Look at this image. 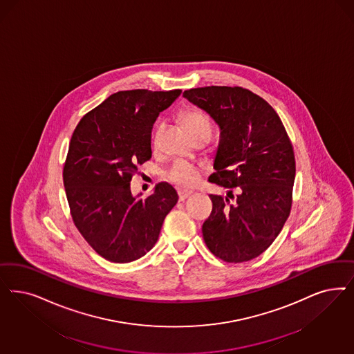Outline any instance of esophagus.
I'll list each match as a JSON object with an SVG mask.
<instances>
[{"label":"esophagus","mask_w":354,"mask_h":354,"mask_svg":"<svg viewBox=\"0 0 354 354\" xmlns=\"http://www.w3.org/2000/svg\"><path fill=\"white\" fill-rule=\"evenodd\" d=\"M178 195H179V201H184L188 196L192 195L191 191H178Z\"/></svg>","instance_id":"esophagus-1"}]
</instances>
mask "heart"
Listing matches in <instances>:
<instances>
[{
	"label": "heart",
	"instance_id": "obj_1",
	"mask_svg": "<svg viewBox=\"0 0 354 354\" xmlns=\"http://www.w3.org/2000/svg\"><path fill=\"white\" fill-rule=\"evenodd\" d=\"M182 120H183L185 127L188 131L195 137V140L200 138H207V141L210 140L213 134V122L210 118L207 116L205 112L196 110V109H188L182 112ZM160 124L157 125L154 133H153V147H157L158 144V136L160 132ZM201 175V170L187 162V160H175L169 170L166 171V178L170 180L171 183L180 187V188H192L197 183L198 178Z\"/></svg>",
	"mask_w": 354,
	"mask_h": 354
}]
</instances>
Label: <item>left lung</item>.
I'll return each mask as SVG.
<instances>
[{
    "label": "left lung",
    "instance_id": "left-lung-1",
    "mask_svg": "<svg viewBox=\"0 0 354 354\" xmlns=\"http://www.w3.org/2000/svg\"><path fill=\"white\" fill-rule=\"evenodd\" d=\"M183 95L221 128L216 172L207 180L229 194L210 195L212 213L203 225L205 244L226 263L255 259L273 243L290 214L292 141L277 112L247 88L205 86L185 90Z\"/></svg>",
    "mask_w": 354,
    "mask_h": 354
}]
</instances>
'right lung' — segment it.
Segmentation results:
<instances>
[{"mask_svg": "<svg viewBox=\"0 0 354 354\" xmlns=\"http://www.w3.org/2000/svg\"><path fill=\"white\" fill-rule=\"evenodd\" d=\"M180 90L118 91L88 111L74 129L62 179L74 225L93 250L113 263L144 257L178 203L169 183L147 198L132 196L137 166L151 158V129Z\"/></svg>", "mask_w": 354, "mask_h": 354, "instance_id": "add662e5", "label": "right lung"}]
</instances>
